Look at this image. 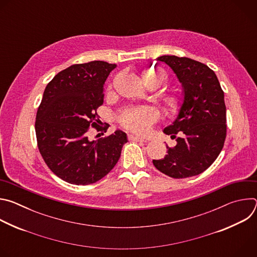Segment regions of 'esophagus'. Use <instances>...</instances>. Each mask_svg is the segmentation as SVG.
Masks as SVG:
<instances>
[{"label": "esophagus", "instance_id": "obj_1", "mask_svg": "<svg viewBox=\"0 0 257 257\" xmlns=\"http://www.w3.org/2000/svg\"><path fill=\"white\" fill-rule=\"evenodd\" d=\"M128 138L131 141H140V142H146V141H148L145 138H142V137H139V136H135V135H129Z\"/></svg>", "mask_w": 257, "mask_h": 257}]
</instances>
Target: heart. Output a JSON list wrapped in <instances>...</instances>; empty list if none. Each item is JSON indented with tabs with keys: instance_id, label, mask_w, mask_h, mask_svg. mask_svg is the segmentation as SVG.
<instances>
[{
	"instance_id": "1",
	"label": "heart",
	"mask_w": 257,
	"mask_h": 257,
	"mask_svg": "<svg viewBox=\"0 0 257 257\" xmlns=\"http://www.w3.org/2000/svg\"><path fill=\"white\" fill-rule=\"evenodd\" d=\"M164 79V75L156 70H145L142 73V81L145 85L161 84ZM183 104V99L180 96H171L167 99V105L170 111L174 114L180 112ZM159 114L154 107H130L123 111L119 116L121 125L137 134L148 133L153 124L157 122Z\"/></svg>"
}]
</instances>
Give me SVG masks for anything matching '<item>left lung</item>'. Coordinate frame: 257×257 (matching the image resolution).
<instances>
[{
    "label": "left lung",
    "mask_w": 257,
    "mask_h": 257,
    "mask_svg": "<svg viewBox=\"0 0 257 257\" xmlns=\"http://www.w3.org/2000/svg\"><path fill=\"white\" fill-rule=\"evenodd\" d=\"M158 61L169 65L182 83L184 99L172 125L164 132L176 138L168 155L154 160L155 167L175 179L204 172L221 154L227 135L224 91L215 73L206 65L177 56H162Z\"/></svg>",
    "instance_id": "obj_1"
}]
</instances>
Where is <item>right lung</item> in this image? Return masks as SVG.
Instances as JSON below:
<instances>
[{"label":"right lung","mask_w":257,"mask_h":257,"mask_svg":"<svg viewBox=\"0 0 257 257\" xmlns=\"http://www.w3.org/2000/svg\"><path fill=\"white\" fill-rule=\"evenodd\" d=\"M116 64L91 61L59 72L48 83L36 113L35 134L39 151L50 170L75 185L97 182L118 163L126 133L96 141L88 129L106 132L99 126L96 109L103 103V84ZM103 135V133H102Z\"/></svg>","instance_id":"add662e5"}]
</instances>
